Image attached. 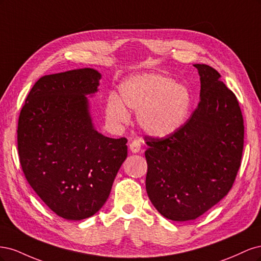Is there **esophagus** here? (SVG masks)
I'll use <instances>...</instances> for the list:
<instances>
[{
  "instance_id": "obj_1",
  "label": "esophagus",
  "mask_w": 261,
  "mask_h": 261,
  "mask_svg": "<svg viewBox=\"0 0 261 261\" xmlns=\"http://www.w3.org/2000/svg\"><path fill=\"white\" fill-rule=\"evenodd\" d=\"M129 149H130V151H132L133 153H137V152H139V151H140V149H141V146H140V143H139V141H137V140H134L133 143H130V144H129Z\"/></svg>"
}]
</instances>
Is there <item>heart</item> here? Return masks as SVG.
<instances>
[{"instance_id":"1","label":"heart","mask_w":261,"mask_h":261,"mask_svg":"<svg viewBox=\"0 0 261 261\" xmlns=\"http://www.w3.org/2000/svg\"><path fill=\"white\" fill-rule=\"evenodd\" d=\"M127 107L137 111L139 127L153 137L172 135L183 126L192 107V94L184 84L158 73L130 76L111 93L105 106L107 121L115 127L129 123Z\"/></svg>"}]
</instances>
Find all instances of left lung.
<instances>
[{"label": "left lung", "mask_w": 261, "mask_h": 261, "mask_svg": "<svg viewBox=\"0 0 261 261\" xmlns=\"http://www.w3.org/2000/svg\"><path fill=\"white\" fill-rule=\"evenodd\" d=\"M200 101L191 118L165 138L147 137L146 191L161 215L172 221L195 220L230 192L241 167L244 122L235 94L206 64Z\"/></svg>", "instance_id": "1"}]
</instances>
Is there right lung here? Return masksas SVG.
<instances>
[{
  "mask_svg": "<svg viewBox=\"0 0 261 261\" xmlns=\"http://www.w3.org/2000/svg\"><path fill=\"white\" fill-rule=\"evenodd\" d=\"M101 74L80 68L45 75L31 88L18 118L23 174L54 213L83 220L98 212L127 156V139L93 127L86 96L98 91Z\"/></svg>",
  "mask_w": 261,
  "mask_h": 261,
  "instance_id": "add662e5",
  "label": "right lung"
}]
</instances>
